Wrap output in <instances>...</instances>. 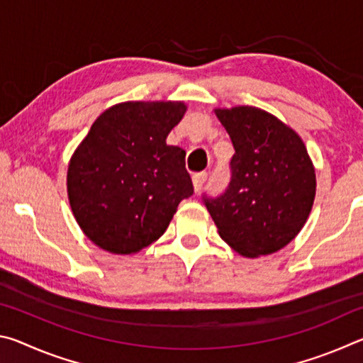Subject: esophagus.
Wrapping results in <instances>:
<instances>
[{
  "label": "esophagus",
  "instance_id": "esophagus-1",
  "mask_svg": "<svg viewBox=\"0 0 363 363\" xmlns=\"http://www.w3.org/2000/svg\"><path fill=\"white\" fill-rule=\"evenodd\" d=\"M194 187H195V192H199V190L203 187V184L206 182V179H208V174L206 173H196V174H194Z\"/></svg>",
  "mask_w": 363,
  "mask_h": 363
}]
</instances>
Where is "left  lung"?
<instances>
[{
	"mask_svg": "<svg viewBox=\"0 0 363 363\" xmlns=\"http://www.w3.org/2000/svg\"><path fill=\"white\" fill-rule=\"evenodd\" d=\"M233 145L230 179L201 195L219 235L242 256L286 247L303 229L315 196V173L291 128L256 107L216 110Z\"/></svg>",
	"mask_w": 363,
	"mask_h": 363,
	"instance_id": "obj_1",
	"label": "left lung"
}]
</instances>
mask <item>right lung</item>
<instances>
[{
  "label": "right lung",
  "instance_id": "add662e5",
  "mask_svg": "<svg viewBox=\"0 0 363 363\" xmlns=\"http://www.w3.org/2000/svg\"><path fill=\"white\" fill-rule=\"evenodd\" d=\"M186 112L182 102H125L104 112L73 153L67 190L91 242L116 255L138 253L168 229L194 194L186 150L167 145Z\"/></svg>",
  "mask_w": 363,
  "mask_h": 363
}]
</instances>
